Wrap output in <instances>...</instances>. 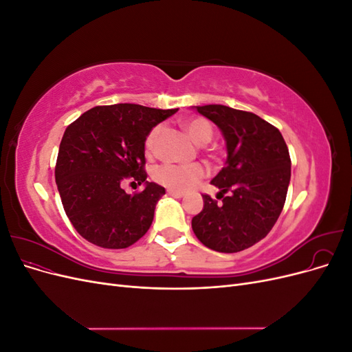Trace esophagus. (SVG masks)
I'll return each mask as SVG.
<instances>
[{
    "label": "esophagus",
    "instance_id": "1",
    "mask_svg": "<svg viewBox=\"0 0 352 352\" xmlns=\"http://www.w3.org/2000/svg\"><path fill=\"white\" fill-rule=\"evenodd\" d=\"M167 194H168L170 197H175V198H182V197L185 195L184 192H179V190H172V189H168Z\"/></svg>",
    "mask_w": 352,
    "mask_h": 352
}]
</instances>
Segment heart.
<instances>
[{
  "label": "heart",
  "mask_w": 352,
  "mask_h": 352,
  "mask_svg": "<svg viewBox=\"0 0 352 352\" xmlns=\"http://www.w3.org/2000/svg\"><path fill=\"white\" fill-rule=\"evenodd\" d=\"M184 127L188 132V135L190 136V140H192L197 145L208 144L211 141L212 135H214L212 126L206 119H201V117L185 120ZM160 132H162V127L155 126L150 131V133L146 135L145 138L146 154H153L155 151V144H157V138ZM204 176H206V170L199 163H192V164L164 163L155 167L153 172V179L157 184L172 190H179V192H185V190L192 189Z\"/></svg>",
  "instance_id": "obj_1"
}]
</instances>
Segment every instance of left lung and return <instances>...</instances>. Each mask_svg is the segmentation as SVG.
I'll return each instance as SVG.
<instances>
[{"mask_svg": "<svg viewBox=\"0 0 352 352\" xmlns=\"http://www.w3.org/2000/svg\"><path fill=\"white\" fill-rule=\"evenodd\" d=\"M214 122L228 146L226 166L211 184L217 198L204 194V208L192 219L195 236L217 252H239L272 230L285 206L291 157L278 127L257 114L220 104L195 107Z\"/></svg>", "mask_w": 352, "mask_h": 352, "instance_id": "obj_1", "label": "left lung"}]
</instances>
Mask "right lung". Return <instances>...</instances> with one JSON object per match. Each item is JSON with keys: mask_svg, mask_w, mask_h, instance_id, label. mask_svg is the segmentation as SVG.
<instances>
[{"mask_svg": "<svg viewBox=\"0 0 352 352\" xmlns=\"http://www.w3.org/2000/svg\"><path fill=\"white\" fill-rule=\"evenodd\" d=\"M176 111L138 104L97 105L67 126L56 182L63 208L82 238L101 248L122 250L150 229L164 188L146 182L144 191L129 196L121 185L126 179L146 180L145 138Z\"/></svg>", "mask_w": 352, "mask_h": 352, "instance_id": "add662e5", "label": "right lung"}]
</instances>
